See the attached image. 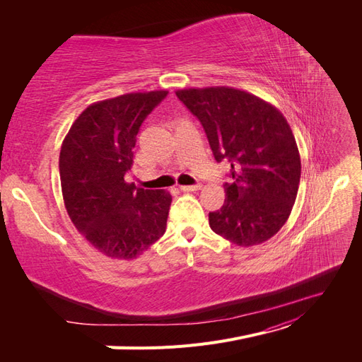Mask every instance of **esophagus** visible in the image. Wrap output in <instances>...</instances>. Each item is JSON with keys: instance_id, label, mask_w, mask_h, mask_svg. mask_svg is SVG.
<instances>
[{"instance_id": "34e87169", "label": "esophagus", "mask_w": 362, "mask_h": 362, "mask_svg": "<svg viewBox=\"0 0 362 362\" xmlns=\"http://www.w3.org/2000/svg\"><path fill=\"white\" fill-rule=\"evenodd\" d=\"M202 185L201 184H193V185H181V190L182 192H196V190H201Z\"/></svg>"}]
</instances>
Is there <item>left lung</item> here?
I'll return each mask as SVG.
<instances>
[{
	"label": "left lung",
	"instance_id": "obj_1",
	"mask_svg": "<svg viewBox=\"0 0 362 362\" xmlns=\"http://www.w3.org/2000/svg\"><path fill=\"white\" fill-rule=\"evenodd\" d=\"M199 119L216 161L231 164L221 210L210 228L238 246L272 238L287 222L298 196L300 156L287 119L276 107L234 87L178 90Z\"/></svg>",
	"mask_w": 362,
	"mask_h": 362
}]
</instances>
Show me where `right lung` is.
<instances>
[{
    "label": "right lung",
    "instance_id": "add662e5",
    "mask_svg": "<svg viewBox=\"0 0 362 362\" xmlns=\"http://www.w3.org/2000/svg\"><path fill=\"white\" fill-rule=\"evenodd\" d=\"M168 90L120 95L89 105L75 119L60 151L68 214L98 252L133 259L166 231L170 193L125 181L140 125Z\"/></svg>",
    "mask_w": 362,
    "mask_h": 362
}]
</instances>
